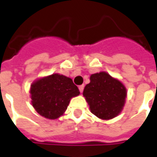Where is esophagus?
<instances>
[{
	"mask_svg": "<svg viewBox=\"0 0 157 157\" xmlns=\"http://www.w3.org/2000/svg\"><path fill=\"white\" fill-rule=\"evenodd\" d=\"M83 90H84V85L80 86H79V91H80V92H81V93H82Z\"/></svg>",
	"mask_w": 157,
	"mask_h": 157,
	"instance_id": "34e87169",
	"label": "esophagus"
}]
</instances>
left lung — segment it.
Instances as JSON below:
<instances>
[{
    "mask_svg": "<svg viewBox=\"0 0 157 157\" xmlns=\"http://www.w3.org/2000/svg\"><path fill=\"white\" fill-rule=\"evenodd\" d=\"M83 96L91 112L98 118L109 120L118 116L124 106L127 90L118 79L105 71L92 74Z\"/></svg>",
    "mask_w": 157,
    "mask_h": 157,
    "instance_id": "left-lung-1",
    "label": "left lung"
}]
</instances>
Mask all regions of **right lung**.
<instances>
[{"label": "right lung", "mask_w": 157, "mask_h": 157, "mask_svg": "<svg viewBox=\"0 0 157 157\" xmlns=\"http://www.w3.org/2000/svg\"><path fill=\"white\" fill-rule=\"evenodd\" d=\"M80 94L71 78L58 73L41 77L30 87L32 105L36 112L48 119H56L64 114L70 101Z\"/></svg>", "instance_id": "add662e5"}]
</instances>
